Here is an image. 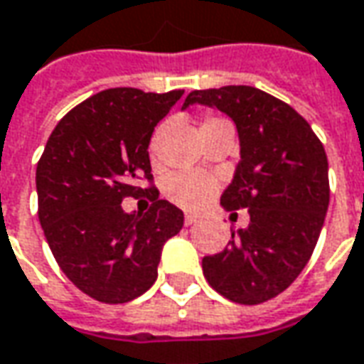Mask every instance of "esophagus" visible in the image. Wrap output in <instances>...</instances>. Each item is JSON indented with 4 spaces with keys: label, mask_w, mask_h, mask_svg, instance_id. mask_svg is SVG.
Masks as SVG:
<instances>
[{
    "label": "esophagus",
    "mask_w": 364,
    "mask_h": 364,
    "mask_svg": "<svg viewBox=\"0 0 364 364\" xmlns=\"http://www.w3.org/2000/svg\"><path fill=\"white\" fill-rule=\"evenodd\" d=\"M197 221H199V215H193V213L185 215V225H195Z\"/></svg>",
    "instance_id": "34e87169"
}]
</instances>
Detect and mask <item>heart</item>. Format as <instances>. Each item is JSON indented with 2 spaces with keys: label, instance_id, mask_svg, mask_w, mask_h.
I'll list each match as a JSON object with an SVG mask.
<instances>
[{
  "label": "heart",
  "instance_id": "heart-1",
  "mask_svg": "<svg viewBox=\"0 0 364 364\" xmlns=\"http://www.w3.org/2000/svg\"><path fill=\"white\" fill-rule=\"evenodd\" d=\"M219 123H227L217 117H207L203 121L201 129H207L211 125H219ZM157 147H159V133L151 139V155H157ZM217 189V183L213 177L205 175V173L197 171H177L169 175V179L165 181V195L167 199L179 205L183 209H199L203 203L207 201Z\"/></svg>",
  "mask_w": 364,
  "mask_h": 364
}]
</instances>
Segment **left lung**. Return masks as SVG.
Listing matches in <instances>:
<instances>
[{
	"instance_id": "8db88e82",
	"label": "left lung",
	"mask_w": 364,
	"mask_h": 364,
	"mask_svg": "<svg viewBox=\"0 0 364 364\" xmlns=\"http://www.w3.org/2000/svg\"><path fill=\"white\" fill-rule=\"evenodd\" d=\"M195 103L223 111L237 125L241 161L221 205L251 217L225 251L203 257V275L233 303H265L295 281L315 251L328 209L327 153L291 105L261 89L191 91L183 109Z\"/></svg>"
}]
</instances>
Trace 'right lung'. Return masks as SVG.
I'll return each mask as SVG.
<instances>
[{"mask_svg": "<svg viewBox=\"0 0 364 364\" xmlns=\"http://www.w3.org/2000/svg\"><path fill=\"white\" fill-rule=\"evenodd\" d=\"M183 91L105 89L69 111L37 163L39 223L68 279L95 301L119 305L157 279L163 245L183 227V211L151 181L153 129ZM149 192L147 214H127L125 196Z\"/></svg>", "mask_w": 364, "mask_h": 364, "instance_id": "1", "label": "right lung"}]
</instances>
